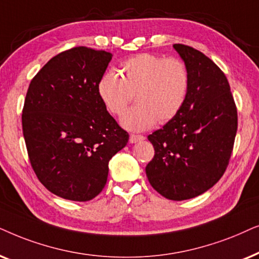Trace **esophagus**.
I'll use <instances>...</instances> for the list:
<instances>
[{
	"instance_id": "esophagus-1",
	"label": "esophagus",
	"mask_w": 259,
	"mask_h": 259,
	"mask_svg": "<svg viewBox=\"0 0 259 259\" xmlns=\"http://www.w3.org/2000/svg\"><path fill=\"white\" fill-rule=\"evenodd\" d=\"M144 139H146V137L144 136H142V135H130V137H129V142L130 143H137V142H140V141H143Z\"/></svg>"
}]
</instances>
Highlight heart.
Masks as SVG:
<instances>
[{
  "instance_id": "heart-1",
  "label": "heart",
  "mask_w": 259,
  "mask_h": 259,
  "mask_svg": "<svg viewBox=\"0 0 259 259\" xmlns=\"http://www.w3.org/2000/svg\"><path fill=\"white\" fill-rule=\"evenodd\" d=\"M189 72L184 61L150 53L137 54L120 65L119 74L108 70L97 82V95L111 115L119 116L135 95L136 106L120 118L123 127L143 132L158 120L167 123L185 104Z\"/></svg>"
}]
</instances>
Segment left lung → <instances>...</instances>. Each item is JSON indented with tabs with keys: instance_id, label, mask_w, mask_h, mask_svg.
Wrapping results in <instances>:
<instances>
[{
	"instance_id": "obj_1",
	"label": "left lung",
	"mask_w": 259,
	"mask_h": 259,
	"mask_svg": "<svg viewBox=\"0 0 259 259\" xmlns=\"http://www.w3.org/2000/svg\"><path fill=\"white\" fill-rule=\"evenodd\" d=\"M173 47L188 68V94L178 115L148 136L155 155L146 174L162 196L181 201L208 191L225 173L238 122L223 71L193 47Z\"/></svg>"
}]
</instances>
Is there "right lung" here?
Returning <instances> with one entry per match:
<instances>
[{"label":"right lung","instance_id":"right-lung-1","mask_svg":"<svg viewBox=\"0 0 259 259\" xmlns=\"http://www.w3.org/2000/svg\"><path fill=\"white\" fill-rule=\"evenodd\" d=\"M112 54L74 47L55 55L30 81L22 111L30 164L48 191L89 201L103 191L109 161L129 135L97 95Z\"/></svg>","mask_w":259,"mask_h":259}]
</instances>
